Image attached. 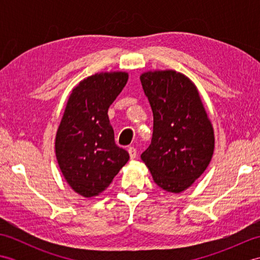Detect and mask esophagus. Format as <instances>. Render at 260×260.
<instances>
[{"instance_id": "1", "label": "esophagus", "mask_w": 260, "mask_h": 260, "mask_svg": "<svg viewBox=\"0 0 260 260\" xmlns=\"http://www.w3.org/2000/svg\"><path fill=\"white\" fill-rule=\"evenodd\" d=\"M128 153H129V157L133 159V158H135L136 156H137V151H136V148L135 147H128Z\"/></svg>"}]
</instances>
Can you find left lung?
I'll use <instances>...</instances> for the list:
<instances>
[{
  "instance_id": "1",
  "label": "left lung",
  "mask_w": 260,
  "mask_h": 260,
  "mask_svg": "<svg viewBox=\"0 0 260 260\" xmlns=\"http://www.w3.org/2000/svg\"><path fill=\"white\" fill-rule=\"evenodd\" d=\"M153 112L151 144L141 158L168 192L189 187L206 171L214 148L212 125L196 86L173 70L141 76Z\"/></svg>"
}]
</instances>
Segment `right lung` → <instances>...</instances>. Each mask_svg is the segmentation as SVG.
<instances>
[{
	"label": "right lung",
	"instance_id": "obj_1",
	"mask_svg": "<svg viewBox=\"0 0 260 260\" xmlns=\"http://www.w3.org/2000/svg\"><path fill=\"white\" fill-rule=\"evenodd\" d=\"M126 73L96 74L73 90L56 136V155L66 181L80 196L103 192L129 159L116 145L108 108L123 90Z\"/></svg>",
	"mask_w": 260,
	"mask_h": 260
}]
</instances>
